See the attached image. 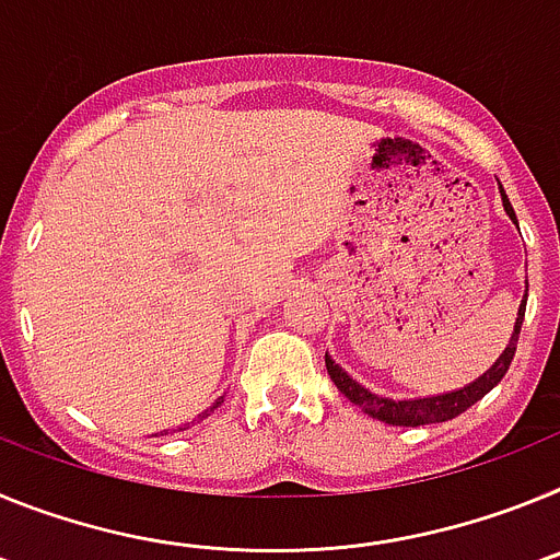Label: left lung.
I'll return each instance as SVG.
<instances>
[{
  "mask_svg": "<svg viewBox=\"0 0 560 560\" xmlns=\"http://www.w3.org/2000/svg\"><path fill=\"white\" fill-rule=\"evenodd\" d=\"M499 192H502L504 212H508L513 224L518 226L516 212H513V207H511V199L504 196L502 187H499ZM524 308H527V300H522V305H518V316H516V325H513L511 345H508V348H504V353L493 361V368L485 370V373L479 375L477 381H471L468 387L454 389V393L432 395V398H415V400L381 398V395L370 393L368 387H361L359 381L350 378V375L345 373V370H341L328 353H325V368H328V375H330V381L336 384V389H339V393L345 395L348 400H353L355 407H359L361 412H368L370 418L384 420V423H389V427H427V423H443V420L457 418V415H463L465 409L474 407L479 398H485V395L491 393L499 381L504 378V373H508V368H511L513 353H516L518 330H522V323H524Z\"/></svg>",
  "mask_w": 560,
  "mask_h": 560,
  "instance_id": "1",
  "label": "left lung"
}]
</instances>
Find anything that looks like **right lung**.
I'll return each mask as SVG.
<instances>
[{"mask_svg": "<svg viewBox=\"0 0 560 560\" xmlns=\"http://www.w3.org/2000/svg\"><path fill=\"white\" fill-rule=\"evenodd\" d=\"M221 404H224V398H219V400H215V404H212V407H210V409H205V412H201V415H199V420H205V418H207V415H210V412H212V409H219V407H221ZM185 429H190V423H185V427H179V429H173V432H185ZM160 434H167V432H160ZM160 434H153V438H160Z\"/></svg>", "mask_w": 560, "mask_h": 560, "instance_id": "obj_1", "label": "right lung"}]
</instances>
